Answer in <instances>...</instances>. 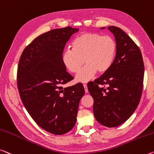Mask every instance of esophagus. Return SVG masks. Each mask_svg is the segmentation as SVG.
Returning <instances> with one entry per match:
<instances>
[{
	"mask_svg": "<svg viewBox=\"0 0 154 154\" xmlns=\"http://www.w3.org/2000/svg\"><path fill=\"white\" fill-rule=\"evenodd\" d=\"M84 88L85 89V92H86V93H88V86L86 84H84Z\"/></svg>",
	"mask_w": 154,
	"mask_h": 154,
	"instance_id": "1",
	"label": "esophagus"
}]
</instances>
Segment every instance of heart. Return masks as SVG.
Segmentation results:
<instances>
[{
    "mask_svg": "<svg viewBox=\"0 0 154 154\" xmlns=\"http://www.w3.org/2000/svg\"><path fill=\"white\" fill-rule=\"evenodd\" d=\"M116 52V42L111 36L84 33L75 38L72 49L66 50L62 60L65 68L72 73L79 72L85 63L86 65L77 74L76 81L86 83L97 72L102 74L108 71L113 64Z\"/></svg>",
    "mask_w": 154,
    "mask_h": 154,
    "instance_id": "1",
    "label": "heart"
}]
</instances>
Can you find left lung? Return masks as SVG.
<instances>
[{
  "label": "left lung",
  "mask_w": 154,
  "mask_h": 154,
  "mask_svg": "<svg viewBox=\"0 0 154 154\" xmlns=\"http://www.w3.org/2000/svg\"><path fill=\"white\" fill-rule=\"evenodd\" d=\"M108 29L114 34L117 45L115 60L108 71L88 84V90L94 99L95 119L101 125L114 128L128 120L138 106L144 63L140 48L128 34L116 26Z\"/></svg>",
  "instance_id": "left-lung-1"
}]
</instances>
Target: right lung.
I'll list each match as a JSON object with an SVG mask.
<instances>
[{
    "label": "right lung",
    "mask_w": 154,
    "mask_h": 154,
    "mask_svg": "<svg viewBox=\"0 0 154 154\" xmlns=\"http://www.w3.org/2000/svg\"><path fill=\"white\" fill-rule=\"evenodd\" d=\"M78 31L66 26L39 35L24 48L18 63L17 85L24 106L41 128L55 135L75 126L85 93L81 84L63 88L73 77L63 64L62 53Z\"/></svg>",
    "instance_id": "add662e5"
}]
</instances>
